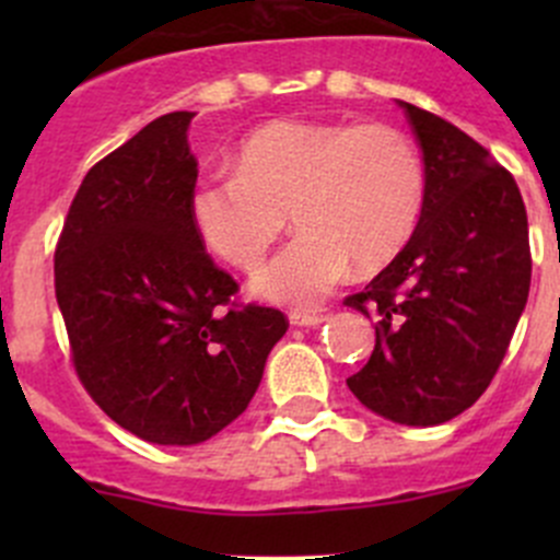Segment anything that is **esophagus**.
<instances>
[{
	"mask_svg": "<svg viewBox=\"0 0 560 560\" xmlns=\"http://www.w3.org/2000/svg\"><path fill=\"white\" fill-rule=\"evenodd\" d=\"M327 319V314H314V312H292L290 322L298 327H316Z\"/></svg>",
	"mask_w": 560,
	"mask_h": 560,
	"instance_id": "34e87169",
	"label": "esophagus"
}]
</instances>
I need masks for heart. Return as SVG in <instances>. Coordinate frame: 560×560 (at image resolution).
<instances>
[{
    "label": "heart",
    "mask_w": 560,
    "mask_h": 560,
    "mask_svg": "<svg viewBox=\"0 0 560 560\" xmlns=\"http://www.w3.org/2000/svg\"><path fill=\"white\" fill-rule=\"evenodd\" d=\"M425 165L415 140L389 124L270 121L241 140L235 173H202L189 219L211 254L254 270L290 213L301 233L254 279L268 301L312 308L349 265L380 270L415 235Z\"/></svg>",
    "instance_id": "b5f03b06"
}]
</instances>
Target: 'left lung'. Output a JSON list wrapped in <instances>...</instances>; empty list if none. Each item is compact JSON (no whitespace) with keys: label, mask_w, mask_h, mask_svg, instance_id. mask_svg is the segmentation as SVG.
Wrapping results in <instances>:
<instances>
[{"label":"left lung","mask_w":560,"mask_h":560,"mask_svg":"<svg viewBox=\"0 0 560 560\" xmlns=\"http://www.w3.org/2000/svg\"><path fill=\"white\" fill-rule=\"evenodd\" d=\"M425 162V206L404 252L347 306L376 322L369 363L347 380L400 425H439L488 389L530 287L521 189L455 124L400 103Z\"/></svg>","instance_id":"8db88e82"}]
</instances>
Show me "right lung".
Masks as SVG:
<instances>
[{
	"label": "right lung",
	"mask_w": 560,
	"mask_h": 560,
	"mask_svg": "<svg viewBox=\"0 0 560 560\" xmlns=\"http://www.w3.org/2000/svg\"><path fill=\"white\" fill-rule=\"evenodd\" d=\"M189 110L145 124L72 197L54 252L75 374L113 422L154 444H200L238 415L290 327L241 303L189 219Z\"/></svg>",
	"instance_id": "obj_1"
}]
</instances>
